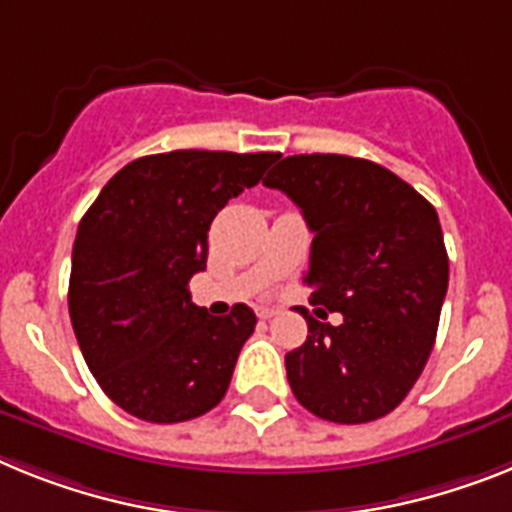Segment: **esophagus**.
<instances>
[{
    "label": "esophagus",
    "mask_w": 512,
    "mask_h": 512,
    "mask_svg": "<svg viewBox=\"0 0 512 512\" xmlns=\"http://www.w3.org/2000/svg\"><path fill=\"white\" fill-rule=\"evenodd\" d=\"M257 317H260V320H270V317H276V309H273V307H257Z\"/></svg>",
    "instance_id": "esophagus-1"
}]
</instances>
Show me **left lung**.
<instances>
[{
	"label": "left lung",
	"mask_w": 512,
	"mask_h": 512,
	"mask_svg": "<svg viewBox=\"0 0 512 512\" xmlns=\"http://www.w3.org/2000/svg\"><path fill=\"white\" fill-rule=\"evenodd\" d=\"M302 208L312 239L304 283L309 336L286 354L296 401L325 422L364 424L409 395L435 346L448 291L437 210L380 163L312 153L289 156L263 179Z\"/></svg>",
	"instance_id": "1"
}]
</instances>
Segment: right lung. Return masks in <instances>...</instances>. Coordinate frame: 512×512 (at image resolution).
Listing matches in <instances>:
<instances>
[{"mask_svg": "<svg viewBox=\"0 0 512 512\" xmlns=\"http://www.w3.org/2000/svg\"><path fill=\"white\" fill-rule=\"evenodd\" d=\"M278 153L171 150L127 163L77 226L70 317L85 364L127 414L176 424L216 409L255 330L234 304L213 317L187 283L208 263L218 210Z\"/></svg>", "mask_w": 512, "mask_h": 512, "instance_id": "right-lung-1", "label": "right lung"}]
</instances>
